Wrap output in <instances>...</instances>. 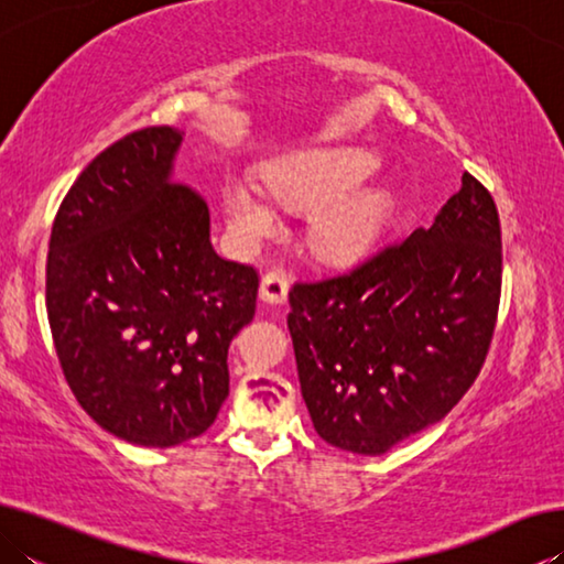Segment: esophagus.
Wrapping results in <instances>:
<instances>
[{
	"label": "esophagus",
	"instance_id": "esophagus-1",
	"mask_svg": "<svg viewBox=\"0 0 564 564\" xmlns=\"http://www.w3.org/2000/svg\"><path fill=\"white\" fill-rule=\"evenodd\" d=\"M289 295V275L283 269H271L261 279V299L265 303H283Z\"/></svg>",
	"mask_w": 564,
	"mask_h": 564
}]
</instances>
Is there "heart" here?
Returning <instances> with one entry per match:
<instances>
[{"label":"heart","instance_id":"1","mask_svg":"<svg viewBox=\"0 0 564 564\" xmlns=\"http://www.w3.org/2000/svg\"><path fill=\"white\" fill-rule=\"evenodd\" d=\"M376 164V156L366 149H313L275 164L265 178L275 202L289 208H311L330 197L313 218L311 243L323 256L346 259L373 243L390 214L386 188H349L366 178ZM226 208L236 234L248 243H259L279 231V214L271 198L246 181H234L226 188Z\"/></svg>","mask_w":564,"mask_h":564}]
</instances>
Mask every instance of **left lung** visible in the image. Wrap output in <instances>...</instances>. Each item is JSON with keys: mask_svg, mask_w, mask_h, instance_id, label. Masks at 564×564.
Masks as SVG:
<instances>
[{"mask_svg": "<svg viewBox=\"0 0 564 564\" xmlns=\"http://www.w3.org/2000/svg\"><path fill=\"white\" fill-rule=\"evenodd\" d=\"M500 289L498 206L467 171L431 228L346 273L295 281L289 330L316 433L383 455L443 420L488 358Z\"/></svg>", "mask_w": 564, "mask_h": 564, "instance_id": "1", "label": "left lung"}]
</instances>
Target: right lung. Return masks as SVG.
Here are the masks:
<instances>
[{
  "label": "right lung",
  "mask_w": 564,
  "mask_h": 564,
  "mask_svg": "<svg viewBox=\"0 0 564 564\" xmlns=\"http://www.w3.org/2000/svg\"><path fill=\"white\" fill-rule=\"evenodd\" d=\"M181 131L147 127L82 171L54 216L46 316L79 405L121 441L171 447L214 425L228 346L259 271L214 251L204 196L171 178Z\"/></svg>",
  "instance_id": "1"
}]
</instances>
